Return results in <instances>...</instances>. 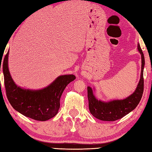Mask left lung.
I'll use <instances>...</instances> for the list:
<instances>
[{"label":"left lung","instance_id":"8db88e82","mask_svg":"<svg viewBox=\"0 0 152 152\" xmlns=\"http://www.w3.org/2000/svg\"><path fill=\"white\" fill-rule=\"evenodd\" d=\"M137 49L141 55V73L139 82L133 94L124 99L112 100L106 102L96 99L93 95L92 88L89 86L88 87L89 111L95 118L102 121H113L118 120L133 111L139 104L144 91L143 74L145 60L144 53L139 44H138Z\"/></svg>","mask_w":152,"mask_h":152}]
</instances>
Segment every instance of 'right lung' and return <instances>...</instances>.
I'll use <instances>...</instances> for the list:
<instances>
[{
  "label": "right lung",
  "mask_w": 152,
  "mask_h": 152,
  "mask_svg": "<svg viewBox=\"0 0 152 152\" xmlns=\"http://www.w3.org/2000/svg\"><path fill=\"white\" fill-rule=\"evenodd\" d=\"M8 55L9 51L3 61L2 71L6 96L12 107L20 114L34 120L44 121L53 118L59 111L60 99L64 89L76 79L75 76H59L49 86L41 89L23 88L15 84L10 73Z\"/></svg>",
  "instance_id": "1"
}]
</instances>
